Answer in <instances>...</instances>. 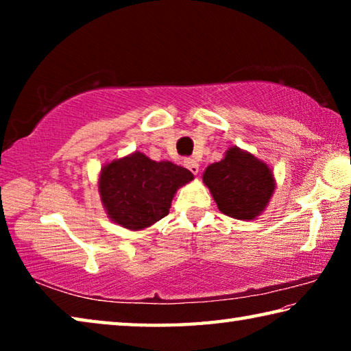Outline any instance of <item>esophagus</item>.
I'll list each match as a JSON object with an SVG mask.
<instances>
[{"label":"esophagus","mask_w":351,"mask_h":351,"mask_svg":"<svg viewBox=\"0 0 351 351\" xmlns=\"http://www.w3.org/2000/svg\"><path fill=\"white\" fill-rule=\"evenodd\" d=\"M184 167L189 169L193 175H197L198 171H199V164H198V161L195 158H186V159H184Z\"/></svg>","instance_id":"34e87169"}]
</instances>
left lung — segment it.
Segmentation results:
<instances>
[{"label": "left lung", "mask_w": 351, "mask_h": 351, "mask_svg": "<svg viewBox=\"0 0 351 351\" xmlns=\"http://www.w3.org/2000/svg\"><path fill=\"white\" fill-rule=\"evenodd\" d=\"M203 181L218 209L237 219L257 217L276 187L268 165L237 147L229 148L223 161L206 169Z\"/></svg>", "instance_id": "1"}]
</instances>
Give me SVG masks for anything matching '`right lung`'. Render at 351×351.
Here are the masks:
<instances>
[{
    "mask_svg": "<svg viewBox=\"0 0 351 351\" xmlns=\"http://www.w3.org/2000/svg\"><path fill=\"white\" fill-rule=\"evenodd\" d=\"M192 180L187 169L169 161H152L136 152L105 165L99 192L112 221L136 230L169 215L178 187Z\"/></svg>",
    "mask_w": 351,
    "mask_h": 351,
    "instance_id": "right-lung-1",
    "label": "right lung"
}]
</instances>
